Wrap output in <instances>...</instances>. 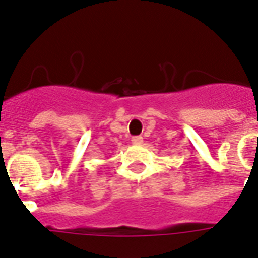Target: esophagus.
<instances>
[{
    "label": "esophagus",
    "instance_id": "1",
    "mask_svg": "<svg viewBox=\"0 0 258 258\" xmlns=\"http://www.w3.org/2000/svg\"><path fill=\"white\" fill-rule=\"evenodd\" d=\"M142 141H144V140H142L141 136H136V137L132 139V142H133L135 145H140V144H142Z\"/></svg>",
    "mask_w": 258,
    "mask_h": 258
}]
</instances>
